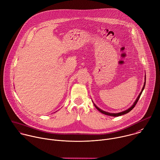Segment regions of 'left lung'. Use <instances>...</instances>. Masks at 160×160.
<instances>
[{"label":"left lung","instance_id":"obj_1","mask_svg":"<svg viewBox=\"0 0 160 160\" xmlns=\"http://www.w3.org/2000/svg\"><path fill=\"white\" fill-rule=\"evenodd\" d=\"M145 84H146V78H145V82H144V86H143V87H142V90H141V92H140L139 95H138V97L137 99L135 100V102H134L133 105H132V106H131V107L130 108H129L128 109H127V110H126V111H123V112H119V113H109V112H105V111H102V109H99V108L97 107V106H96V105H95V103H93V104H94V105H95V107L96 108V109H97L99 112H100L101 113H102V114H105V115L110 116H113V117H118V116H122V115L126 114H127V113L129 112H130V111H131V110H132V109L135 107V105H136V103H137L138 101L139 100V98H140V96H141V93H142V91H143V90H144V88Z\"/></svg>","mask_w":160,"mask_h":160}]
</instances>
